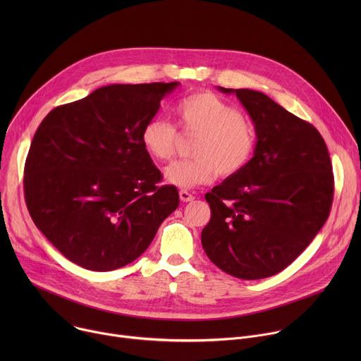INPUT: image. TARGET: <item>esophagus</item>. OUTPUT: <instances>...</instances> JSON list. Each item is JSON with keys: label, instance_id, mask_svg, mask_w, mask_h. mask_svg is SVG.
<instances>
[{"label": "esophagus", "instance_id": "34e87169", "mask_svg": "<svg viewBox=\"0 0 361 361\" xmlns=\"http://www.w3.org/2000/svg\"><path fill=\"white\" fill-rule=\"evenodd\" d=\"M180 200L184 201V202H188V201L194 200V195L190 191H187V190H181L180 191Z\"/></svg>", "mask_w": 361, "mask_h": 361}]
</instances>
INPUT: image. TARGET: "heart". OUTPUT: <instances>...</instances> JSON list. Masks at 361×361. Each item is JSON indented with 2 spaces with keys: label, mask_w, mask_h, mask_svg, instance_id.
Here are the masks:
<instances>
[{
  "label": "heart",
  "mask_w": 361,
  "mask_h": 361,
  "mask_svg": "<svg viewBox=\"0 0 361 361\" xmlns=\"http://www.w3.org/2000/svg\"><path fill=\"white\" fill-rule=\"evenodd\" d=\"M176 116L185 134L197 135L192 159L180 160L167 167L166 180L181 188L212 183L216 176L231 177L251 160L257 134L243 113L219 95L201 91L183 98ZM145 151L157 161H169L176 154L178 133L164 118H149L141 130Z\"/></svg>",
  "instance_id": "obj_1"
}]
</instances>
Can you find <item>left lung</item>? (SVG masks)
Here are the masks:
<instances>
[{"label":"left lung","instance_id":"obj_1","mask_svg":"<svg viewBox=\"0 0 361 361\" xmlns=\"http://www.w3.org/2000/svg\"><path fill=\"white\" fill-rule=\"evenodd\" d=\"M234 92L257 134L254 157L205 194L212 219L201 244L209 259L243 280L288 267L329 219L334 176L327 145L314 126L260 91Z\"/></svg>","mask_w":361,"mask_h":361}]
</instances>
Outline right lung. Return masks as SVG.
Returning <instances> with one entry per match:
<instances>
[{
	"instance_id": "1",
	"label": "right lung",
	"mask_w": 361,
	"mask_h": 361,
	"mask_svg": "<svg viewBox=\"0 0 361 361\" xmlns=\"http://www.w3.org/2000/svg\"><path fill=\"white\" fill-rule=\"evenodd\" d=\"M180 82L113 84L49 111L24 167V194L38 230L87 270L111 271L147 250L178 207L174 185L141 142L144 124Z\"/></svg>"
}]
</instances>
